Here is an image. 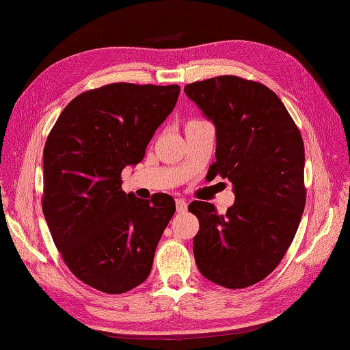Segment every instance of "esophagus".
Masks as SVG:
<instances>
[{
  "mask_svg": "<svg viewBox=\"0 0 350 350\" xmlns=\"http://www.w3.org/2000/svg\"><path fill=\"white\" fill-rule=\"evenodd\" d=\"M176 211L178 213H185L187 211V202L184 199H176Z\"/></svg>",
  "mask_w": 350,
  "mask_h": 350,
  "instance_id": "1",
  "label": "esophagus"
}]
</instances>
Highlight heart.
<instances>
[{
	"instance_id": "1",
	"label": "heart",
	"mask_w": 350,
	"mask_h": 350,
	"mask_svg": "<svg viewBox=\"0 0 350 350\" xmlns=\"http://www.w3.org/2000/svg\"><path fill=\"white\" fill-rule=\"evenodd\" d=\"M195 122H199V120H191V122H189V124H195Z\"/></svg>"
}]
</instances>
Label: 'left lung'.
Segmentation results:
<instances>
[{
	"label": "left lung",
	"mask_w": 350,
	"mask_h": 350,
	"mask_svg": "<svg viewBox=\"0 0 350 350\" xmlns=\"http://www.w3.org/2000/svg\"><path fill=\"white\" fill-rule=\"evenodd\" d=\"M185 95L216 128L210 176L232 183L234 205L219 215L193 201L196 266L206 280L245 288L280 265L305 208L302 135L275 92L234 75L187 84Z\"/></svg>",
	"instance_id": "8db88e82"
}]
</instances>
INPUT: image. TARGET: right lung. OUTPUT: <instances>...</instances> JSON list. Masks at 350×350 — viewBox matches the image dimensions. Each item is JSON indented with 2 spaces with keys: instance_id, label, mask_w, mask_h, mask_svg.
<instances>
[{
  "instance_id": "1",
  "label": "right lung",
  "mask_w": 350,
  "mask_h": 350,
  "mask_svg": "<svg viewBox=\"0 0 350 350\" xmlns=\"http://www.w3.org/2000/svg\"><path fill=\"white\" fill-rule=\"evenodd\" d=\"M180 90L115 83L84 92L46 139L42 210L49 232L70 272L104 293H125L146 280L175 213L166 193L151 201L125 193L120 174L144 160Z\"/></svg>"
}]
</instances>
